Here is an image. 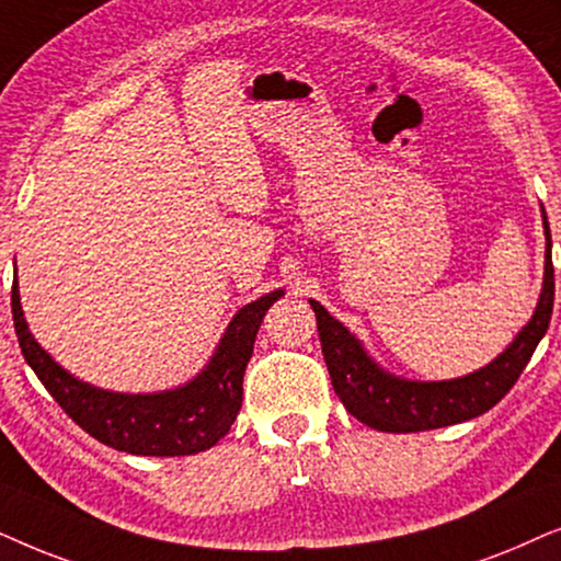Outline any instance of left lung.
<instances>
[{
  "label": "left lung",
  "instance_id": "obj_1",
  "mask_svg": "<svg viewBox=\"0 0 561 561\" xmlns=\"http://www.w3.org/2000/svg\"><path fill=\"white\" fill-rule=\"evenodd\" d=\"M543 233H547V264H543L541 297L534 316L515 335L511 346L488 367L459 379L444 382H415L394 377L364 351L348 328H343L323 305L310 300L318 318L320 346L328 364V375L343 408L356 421L387 433L433 431L444 425L465 423L488 413L518 382L520 371L531 362L536 346L547 333L554 308V266H551V233L547 213L541 207Z\"/></svg>",
  "mask_w": 561,
  "mask_h": 561
}]
</instances>
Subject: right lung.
<instances>
[{
    "label": "right lung",
    "mask_w": 561,
    "mask_h": 561,
    "mask_svg": "<svg viewBox=\"0 0 561 561\" xmlns=\"http://www.w3.org/2000/svg\"><path fill=\"white\" fill-rule=\"evenodd\" d=\"M282 295L285 289H274L238 310L207 367L192 382L153 394L100 390L69 375L30 333L18 279L12 282V318L30 369L89 436L138 457H190L218 444L233 425L243 402V375L259 325Z\"/></svg>",
    "instance_id": "right-lung-1"
}]
</instances>
